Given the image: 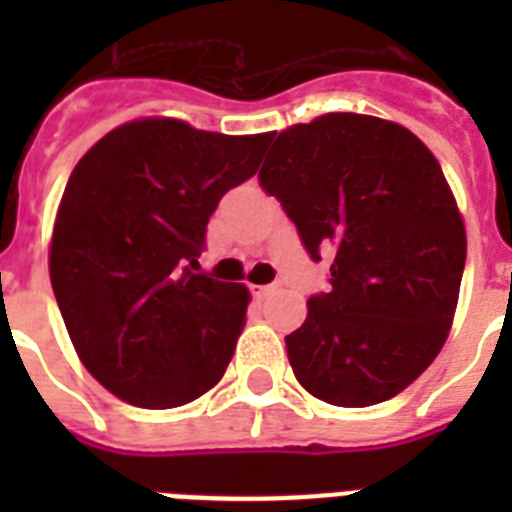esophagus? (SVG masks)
<instances>
[{
  "instance_id": "esophagus-1",
  "label": "esophagus",
  "mask_w": 512,
  "mask_h": 512,
  "mask_svg": "<svg viewBox=\"0 0 512 512\" xmlns=\"http://www.w3.org/2000/svg\"><path fill=\"white\" fill-rule=\"evenodd\" d=\"M249 292H252L255 297H265L273 292V284H252V287H249Z\"/></svg>"
}]
</instances>
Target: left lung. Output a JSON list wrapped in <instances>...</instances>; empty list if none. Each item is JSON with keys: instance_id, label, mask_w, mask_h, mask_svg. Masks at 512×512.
I'll return each mask as SVG.
<instances>
[{"instance_id": "1", "label": "left lung", "mask_w": 512, "mask_h": 512, "mask_svg": "<svg viewBox=\"0 0 512 512\" xmlns=\"http://www.w3.org/2000/svg\"><path fill=\"white\" fill-rule=\"evenodd\" d=\"M329 289L287 335L289 364L335 406L388 401L444 348L465 271V225L441 164L377 116L324 114L281 132L260 170Z\"/></svg>"}]
</instances>
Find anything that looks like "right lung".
<instances>
[{"label":"right lung","mask_w":512,"mask_h":512,"mask_svg":"<svg viewBox=\"0 0 512 512\" xmlns=\"http://www.w3.org/2000/svg\"><path fill=\"white\" fill-rule=\"evenodd\" d=\"M268 135L177 119L111 130L60 199L50 281L87 372L143 409L183 406L220 382L247 321L244 284L196 273L225 193L255 175Z\"/></svg>","instance_id":"right-lung-1"}]
</instances>
